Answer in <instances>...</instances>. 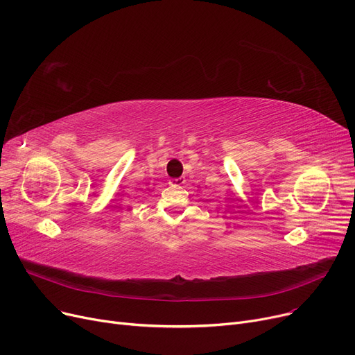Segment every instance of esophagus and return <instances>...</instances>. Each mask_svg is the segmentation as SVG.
Segmentation results:
<instances>
[{"label":"esophagus","instance_id":"34e87169","mask_svg":"<svg viewBox=\"0 0 355 355\" xmlns=\"http://www.w3.org/2000/svg\"><path fill=\"white\" fill-rule=\"evenodd\" d=\"M185 182V180H184V177H180V178H174V180H171V185L173 187H181V185Z\"/></svg>","mask_w":355,"mask_h":355}]
</instances>
